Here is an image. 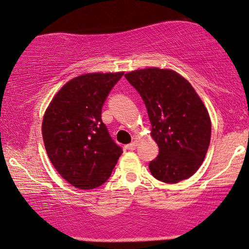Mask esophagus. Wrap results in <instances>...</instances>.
Here are the masks:
<instances>
[{"label": "esophagus", "mask_w": 249, "mask_h": 249, "mask_svg": "<svg viewBox=\"0 0 249 249\" xmlns=\"http://www.w3.org/2000/svg\"><path fill=\"white\" fill-rule=\"evenodd\" d=\"M126 147H127L128 150H134V149L138 147V142H135V141L134 142H131V143L127 144Z\"/></svg>", "instance_id": "obj_1"}]
</instances>
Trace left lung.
Returning a JSON list of instances; mask_svg holds the SVG:
<instances>
[{
	"instance_id": "left-lung-1",
	"label": "left lung",
	"mask_w": 249,
	"mask_h": 249,
	"mask_svg": "<svg viewBox=\"0 0 249 249\" xmlns=\"http://www.w3.org/2000/svg\"><path fill=\"white\" fill-rule=\"evenodd\" d=\"M125 78L144 102L159 148L149 163L151 174L165 183L190 178L203 164L212 131L210 115L195 89L170 69H140Z\"/></svg>"
}]
</instances>
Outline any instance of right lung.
Masks as SVG:
<instances>
[{"instance_id":"right-lung-1","label":"right lung","mask_w":249,"mask_h":249,"mask_svg":"<svg viewBox=\"0 0 249 249\" xmlns=\"http://www.w3.org/2000/svg\"><path fill=\"white\" fill-rule=\"evenodd\" d=\"M123 75L78 76L62 86L46 109L42 124L46 152L58 173L76 188L88 190L104 184L122 155L101 112Z\"/></svg>"}]
</instances>
